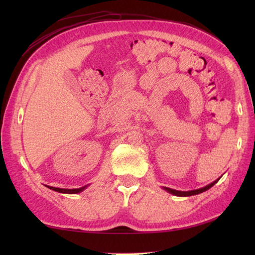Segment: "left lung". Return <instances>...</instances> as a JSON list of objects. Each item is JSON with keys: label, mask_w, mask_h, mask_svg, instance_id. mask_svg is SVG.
<instances>
[{"label": "left lung", "mask_w": 255, "mask_h": 255, "mask_svg": "<svg viewBox=\"0 0 255 255\" xmlns=\"http://www.w3.org/2000/svg\"><path fill=\"white\" fill-rule=\"evenodd\" d=\"M219 181V178L218 180H216V181H214L213 183H210L209 185H207V186H205V187H202V188H198V189H194V191H188V192H182V191H176V189H172V188H169V187H163L166 192H169V193H171V194H173V195H175V196H181V197H186V196H193V195H197V194H200V193H203V192H205V191H207V189H209L210 187H213L216 183H217Z\"/></svg>", "instance_id": "8db88e82"}]
</instances>
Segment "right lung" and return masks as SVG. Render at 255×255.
Returning <instances> with one entry per match:
<instances>
[{"instance_id": "1", "label": "right lung", "mask_w": 255, "mask_h": 255, "mask_svg": "<svg viewBox=\"0 0 255 255\" xmlns=\"http://www.w3.org/2000/svg\"><path fill=\"white\" fill-rule=\"evenodd\" d=\"M88 186V185H86ZM86 186H83V187H80V188H72V189H67V188H58V187H52V186H48V188L52 189V191H56L58 193H63V194H78V193H81L82 191H84V189L86 188Z\"/></svg>"}]
</instances>
